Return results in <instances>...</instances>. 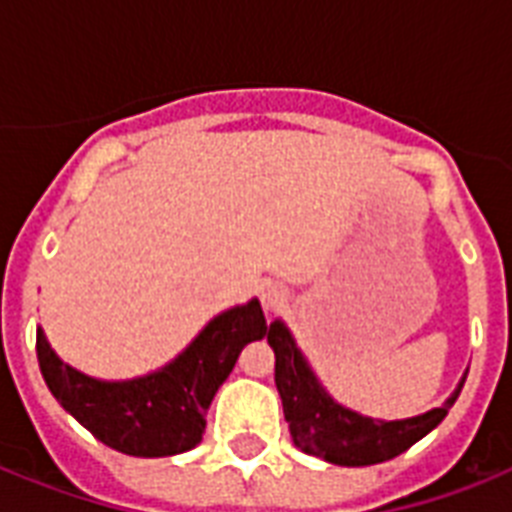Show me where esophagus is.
I'll return each mask as SVG.
<instances>
[{
  "instance_id": "obj_1",
  "label": "esophagus",
  "mask_w": 512,
  "mask_h": 512,
  "mask_svg": "<svg viewBox=\"0 0 512 512\" xmlns=\"http://www.w3.org/2000/svg\"><path fill=\"white\" fill-rule=\"evenodd\" d=\"M260 303H263L265 311H281L284 303H287V289L279 281H265L260 287Z\"/></svg>"
}]
</instances>
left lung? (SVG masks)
Listing matches in <instances>:
<instances>
[{"label": "left lung", "mask_w": 512, "mask_h": 512, "mask_svg": "<svg viewBox=\"0 0 512 512\" xmlns=\"http://www.w3.org/2000/svg\"><path fill=\"white\" fill-rule=\"evenodd\" d=\"M268 345L276 353V388L295 446H300L305 454L345 468H364L393 460L428 436L452 409L468 377V372L462 374L454 393L441 406L404 420H377L353 412L332 398L281 319L271 321Z\"/></svg>", "instance_id": "left-lung-1"}]
</instances>
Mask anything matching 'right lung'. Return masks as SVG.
I'll use <instances>...</instances> for the list:
<instances>
[{
	"label": "right lung",
	"mask_w": 512,
	"mask_h": 512,
	"mask_svg": "<svg viewBox=\"0 0 512 512\" xmlns=\"http://www.w3.org/2000/svg\"><path fill=\"white\" fill-rule=\"evenodd\" d=\"M268 335L260 300L233 305L204 324L172 361L132 380L79 372L36 329V356L47 388L74 420L106 446L132 457H172L201 441L207 409L241 348Z\"/></svg>",
	"instance_id": "1"
}]
</instances>
